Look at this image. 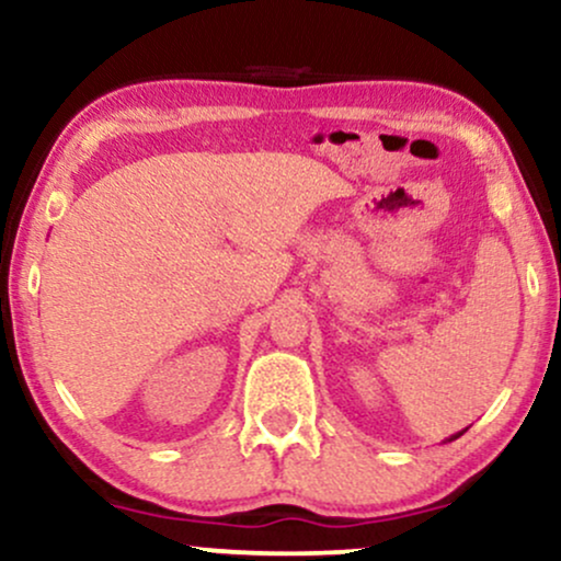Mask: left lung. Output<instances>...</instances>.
<instances>
[{
	"label": "left lung",
	"mask_w": 561,
	"mask_h": 561,
	"mask_svg": "<svg viewBox=\"0 0 561 561\" xmlns=\"http://www.w3.org/2000/svg\"><path fill=\"white\" fill-rule=\"evenodd\" d=\"M462 432H466V428H462ZM462 432H458V434H453V437H449V442H453V439H458V437H460V434H462Z\"/></svg>",
	"instance_id": "1"
}]
</instances>
